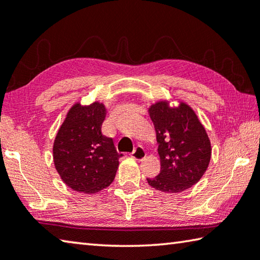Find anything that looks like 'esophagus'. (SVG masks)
<instances>
[{
  "label": "esophagus",
  "mask_w": 260,
  "mask_h": 260,
  "mask_svg": "<svg viewBox=\"0 0 260 260\" xmlns=\"http://www.w3.org/2000/svg\"><path fill=\"white\" fill-rule=\"evenodd\" d=\"M146 156H147V152L145 150V148H142L140 146L135 148L134 151L132 152V157H133L134 159H137V160H142L143 158H146Z\"/></svg>",
  "instance_id": "obj_1"
}]
</instances>
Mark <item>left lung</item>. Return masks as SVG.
Returning a JSON list of instances; mask_svg holds the SVG:
<instances>
[{"label": "left lung", "instance_id": "obj_1", "mask_svg": "<svg viewBox=\"0 0 260 260\" xmlns=\"http://www.w3.org/2000/svg\"><path fill=\"white\" fill-rule=\"evenodd\" d=\"M158 101L148 109L158 143L160 172L148 184L166 193L192 187L207 170L212 146L207 132L191 106Z\"/></svg>", "mask_w": 260, "mask_h": 260}]
</instances>
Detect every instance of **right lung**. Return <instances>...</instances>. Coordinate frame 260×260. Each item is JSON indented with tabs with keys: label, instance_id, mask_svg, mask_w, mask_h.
Returning a JSON list of instances; mask_svg holds the SVG:
<instances>
[{
	"label": "right lung",
	"instance_id": "obj_1",
	"mask_svg": "<svg viewBox=\"0 0 260 260\" xmlns=\"http://www.w3.org/2000/svg\"><path fill=\"white\" fill-rule=\"evenodd\" d=\"M105 105L74 104L53 143V160L63 183L74 191L92 194L113 182L121 154L113 140L102 134Z\"/></svg>",
	"mask_w": 260,
	"mask_h": 260
}]
</instances>
